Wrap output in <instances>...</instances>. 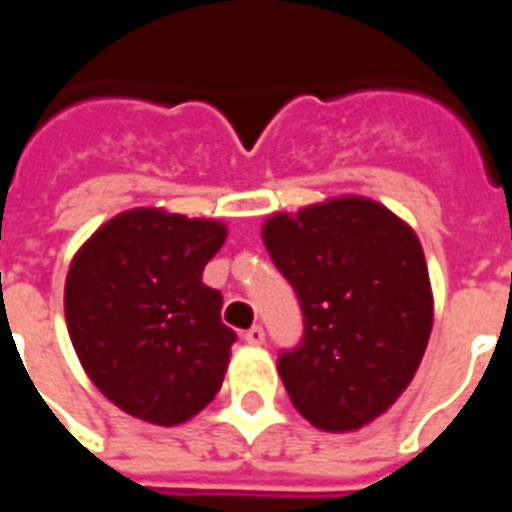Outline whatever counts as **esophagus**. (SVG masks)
Instances as JSON below:
<instances>
[{
    "mask_svg": "<svg viewBox=\"0 0 512 512\" xmlns=\"http://www.w3.org/2000/svg\"><path fill=\"white\" fill-rule=\"evenodd\" d=\"M244 340L249 345H263V343H266V332H263V326H252V329L244 334Z\"/></svg>",
    "mask_w": 512,
    "mask_h": 512,
    "instance_id": "esophagus-1",
    "label": "esophagus"
}]
</instances>
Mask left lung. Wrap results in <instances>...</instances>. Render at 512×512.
<instances>
[{
    "label": "left lung",
    "instance_id": "1",
    "mask_svg": "<svg viewBox=\"0 0 512 512\" xmlns=\"http://www.w3.org/2000/svg\"><path fill=\"white\" fill-rule=\"evenodd\" d=\"M263 244L304 312L279 356L293 406L329 433L365 428L403 395L433 329L417 233L381 202L345 194L263 222Z\"/></svg>",
    "mask_w": 512,
    "mask_h": 512
}]
</instances>
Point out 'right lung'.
Wrapping results in <instances>:
<instances>
[{
    "label": "right lung",
    "instance_id": "obj_1",
    "mask_svg": "<svg viewBox=\"0 0 512 512\" xmlns=\"http://www.w3.org/2000/svg\"><path fill=\"white\" fill-rule=\"evenodd\" d=\"M227 227L164 208H131L101 224L65 279L68 334L117 408L153 425H180L211 403L230 365L235 332L222 293L202 268Z\"/></svg>",
    "mask_w": 512,
    "mask_h": 512
}]
</instances>
